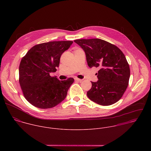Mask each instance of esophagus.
Masks as SVG:
<instances>
[{
	"instance_id": "34e87169",
	"label": "esophagus",
	"mask_w": 151,
	"mask_h": 151,
	"mask_svg": "<svg viewBox=\"0 0 151 151\" xmlns=\"http://www.w3.org/2000/svg\"><path fill=\"white\" fill-rule=\"evenodd\" d=\"M75 80L77 81H78V82H81V81H83V80L79 79V78H75Z\"/></svg>"
}]
</instances>
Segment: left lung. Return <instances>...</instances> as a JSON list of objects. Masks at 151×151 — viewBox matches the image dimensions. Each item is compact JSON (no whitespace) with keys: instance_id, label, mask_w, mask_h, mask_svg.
<instances>
[{"instance_id":"left-lung-1","label":"left lung","mask_w":151,"mask_h":151,"mask_svg":"<svg viewBox=\"0 0 151 151\" xmlns=\"http://www.w3.org/2000/svg\"><path fill=\"white\" fill-rule=\"evenodd\" d=\"M84 50L88 66L99 67L98 80L91 82L87 96L103 106L115 104L120 99L129 85V65L122 50L116 46L101 39L74 41Z\"/></svg>"}]
</instances>
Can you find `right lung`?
I'll return each instance as SVG.
<instances>
[{"instance_id": "obj_1", "label": "right lung", "mask_w": 151, "mask_h": 151, "mask_svg": "<svg viewBox=\"0 0 151 151\" xmlns=\"http://www.w3.org/2000/svg\"><path fill=\"white\" fill-rule=\"evenodd\" d=\"M73 43L67 41L38 44L22 58L19 83L24 97L33 106L41 109L53 108L65 98L74 79L60 81L49 74L56 71L61 55Z\"/></svg>"}]
</instances>
